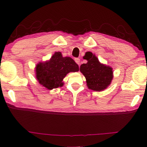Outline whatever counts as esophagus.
Returning a JSON list of instances; mask_svg holds the SVG:
<instances>
[{
    "label": "esophagus",
    "mask_w": 147,
    "mask_h": 147,
    "mask_svg": "<svg viewBox=\"0 0 147 147\" xmlns=\"http://www.w3.org/2000/svg\"><path fill=\"white\" fill-rule=\"evenodd\" d=\"M74 61H75L76 63L78 65L80 64V60L79 58H75V59H74Z\"/></svg>",
    "instance_id": "obj_1"
}]
</instances>
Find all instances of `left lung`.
I'll list each match as a JSON object with an SVG mask.
<instances>
[{"mask_svg":"<svg viewBox=\"0 0 147 147\" xmlns=\"http://www.w3.org/2000/svg\"><path fill=\"white\" fill-rule=\"evenodd\" d=\"M84 58L88 60V63L81 65L80 71L86 77L89 89L96 91L105 89L113 78L112 69L101 64L91 52L86 53Z\"/></svg>","mask_w":147,"mask_h":147,"instance_id":"left-lung-1","label":"left lung"}]
</instances>
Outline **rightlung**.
Wrapping results in <instances>:
<instances>
[{
	"mask_svg": "<svg viewBox=\"0 0 147 147\" xmlns=\"http://www.w3.org/2000/svg\"><path fill=\"white\" fill-rule=\"evenodd\" d=\"M79 70V67L70 57L63 58L58 52L49 61L39 63L36 66V78L41 85L48 89L63 86L64 77L70 72Z\"/></svg>",
	"mask_w": 147,
	"mask_h": 147,
	"instance_id": "right-lung-1",
	"label": "right lung"
}]
</instances>
